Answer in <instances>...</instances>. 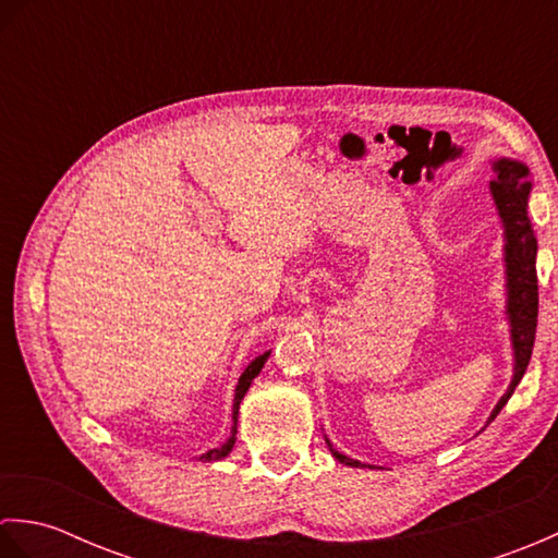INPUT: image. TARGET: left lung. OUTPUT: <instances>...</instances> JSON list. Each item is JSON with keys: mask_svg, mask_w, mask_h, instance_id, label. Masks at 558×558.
Segmentation results:
<instances>
[{"mask_svg": "<svg viewBox=\"0 0 558 558\" xmlns=\"http://www.w3.org/2000/svg\"><path fill=\"white\" fill-rule=\"evenodd\" d=\"M492 196L496 210H499L504 232H506V290H508V322H511V340H513V354H515V366H513V381L508 386L504 398L496 402L489 422H494L496 414L513 396L515 386L523 378L530 357H532V345H535V330H537V270H535V258H537V236L532 230L530 218H527V198H530V170L523 162L511 160V158H499L494 160V180H492ZM487 422V424H489ZM326 444L340 462H345L350 468H366L360 460H352L342 456L340 450L333 448V444Z\"/></svg>", "mask_w": 558, "mask_h": 558, "instance_id": "1", "label": "left lung"}]
</instances>
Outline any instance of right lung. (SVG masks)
<instances>
[{
	"label": "right lung",
	"mask_w": 558,
	"mask_h": 558,
	"mask_svg": "<svg viewBox=\"0 0 558 558\" xmlns=\"http://www.w3.org/2000/svg\"><path fill=\"white\" fill-rule=\"evenodd\" d=\"M268 354H270V352L258 354V357H254L252 362L246 364V369L242 372V376H240V384H236V390H234V405H232V420H234V424H232L230 438H228V441H225L220 448H213V450H208V453L201 456V460H206V462H210V460H220V458H225V456H228L230 450H232V446H234V438H236V414H240V402H242L244 393L248 390V386H252V381H254V378L258 376L260 366L266 364Z\"/></svg>",
	"instance_id": "add662e5"
}]
</instances>
